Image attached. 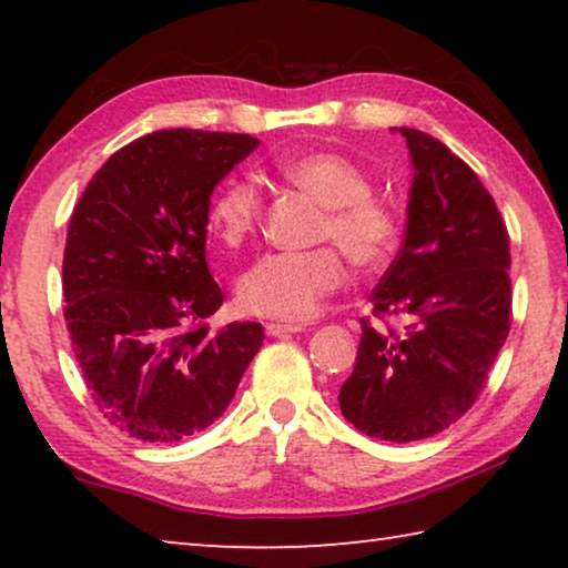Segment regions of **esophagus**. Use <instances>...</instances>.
Masks as SVG:
<instances>
[{
    "label": "esophagus",
    "mask_w": 568,
    "mask_h": 568,
    "mask_svg": "<svg viewBox=\"0 0 568 568\" xmlns=\"http://www.w3.org/2000/svg\"><path fill=\"white\" fill-rule=\"evenodd\" d=\"M267 335H275V338H281V335H293V333H301L303 325H287V323H267L265 325Z\"/></svg>",
    "instance_id": "esophagus-1"
}]
</instances>
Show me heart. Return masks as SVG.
Returning <instances> with one entry per match:
<instances>
[{
	"instance_id": "obj_1",
	"label": "heart",
	"mask_w": 568,
	"mask_h": 568,
	"mask_svg": "<svg viewBox=\"0 0 568 568\" xmlns=\"http://www.w3.org/2000/svg\"><path fill=\"white\" fill-rule=\"evenodd\" d=\"M287 185L305 192L323 207L315 240H331L361 273L390 261L400 237L396 210L373 197V182L358 162L331 150L303 152L277 165ZM263 200L250 182L235 180L210 205V230L227 247L245 245L255 235ZM341 253L318 247L311 253L263 255L240 275L237 305L250 315L273 321H305L335 293L345 277Z\"/></svg>"
}]
</instances>
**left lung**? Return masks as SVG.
Wrapping results in <instances>:
<instances>
[{
  "instance_id": "left-lung-1",
  "label": "left lung",
  "mask_w": 568,
  "mask_h": 568,
  "mask_svg": "<svg viewBox=\"0 0 568 568\" xmlns=\"http://www.w3.org/2000/svg\"><path fill=\"white\" fill-rule=\"evenodd\" d=\"M413 162L406 237L361 318L343 416L365 436L410 444L474 406L511 331V253L491 192L430 134L398 128Z\"/></svg>"
}]
</instances>
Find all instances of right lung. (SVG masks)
I'll list each match as a JSON object with an SVG mask.
<instances>
[{
	"label": "right lung",
	"instance_id": "obj_1",
	"mask_svg": "<svg viewBox=\"0 0 568 568\" xmlns=\"http://www.w3.org/2000/svg\"><path fill=\"white\" fill-rule=\"evenodd\" d=\"M257 145L235 132H152L114 152L74 205L67 331L100 413L132 438L200 434L261 351V323L210 331L225 295L205 261L210 195Z\"/></svg>",
	"mask_w": 568,
	"mask_h": 568
}]
</instances>
